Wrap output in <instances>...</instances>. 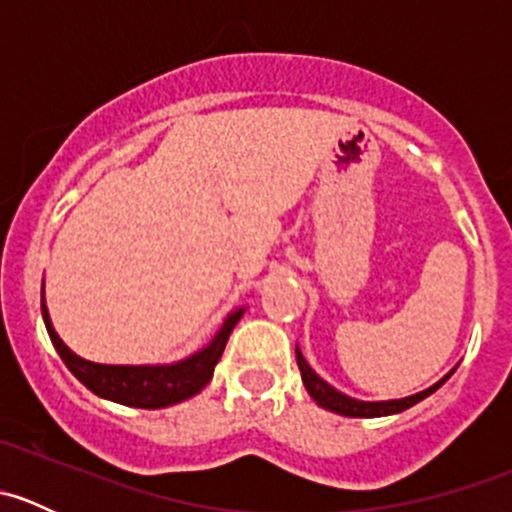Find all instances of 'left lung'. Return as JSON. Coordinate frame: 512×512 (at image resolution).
I'll list each match as a JSON object with an SVG mask.
<instances>
[{"mask_svg": "<svg viewBox=\"0 0 512 512\" xmlns=\"http://www.w3.org/2000/svg\"><path fill=\"white\" fill-rule=\"evenodd\" d=\"M297 366H299V371H302L304 389L309 391V396H312V399L317 401L322 409H329V411H334V414L352 416V418H376V416L401 414V411L411 409V406L418 404V401H423L426 396H431L436 389H441V386L451 379L453 371H456V369L448 371L441 381H436L433 386H428L426 391H418V394H414V396H406V399L359 401V399H352V396L342 394V391H337L334 386H329L322 376L314 374V369L307 364V359H304L302 352H299V347H297Z\"/></svg>", "mask_w": 512, "mask_h": 512, "instance_id": "8db88e82", "label": "left lung"}]
</instances>
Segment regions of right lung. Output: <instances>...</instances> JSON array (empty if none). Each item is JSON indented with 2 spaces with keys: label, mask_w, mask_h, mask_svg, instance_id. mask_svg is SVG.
Listing matches in <instances>:
<instances>
[{
  "label": "right lung",
  "mask_w": 512,
  "mask_h": 512,
  "mask_svg": "<svg viewBox=\"0 0 512 512\" xmlns=\"http://www.w3.org/2000/svg\"><path fill=\"white\" fill-rule=\"evenodd\" d=\"M242 312L245 309H235V312L227 314L225 324L215 334L213 342L188 359L158 366H111L81 359L61 342L59 334L51 327L49 309H46L44 292H41V317H44L46 332H49L51 344L59 352L61 361L69 366L71 374L101 399L133 406V409H165V406L180 404V401L200 394L205 384L213 379L215 364L223 356L230 332L240 322Z\"/></svg>",
  "instance_id": "add662e5"
}]
</instances>
